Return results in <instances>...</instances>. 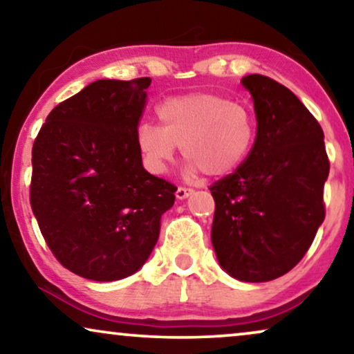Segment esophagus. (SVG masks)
Returning a JSON list of instances; mask_svg holds the SVG:
<instances>
[{
  "label": "esophagus",
  "mask_w": 354,
  "mask_h": 354,
  "mask_svg": "<svg viewBox=\"0 0 354 354\" xmlns=\"http://www.w3.org/2000/svg\"><path fill=\"white\" fill-rule=\"evenodd\" d=\"M193 193V188H187V187H178L177 192H176V196L178 198V200H185V198H188Z\"/></svg>",
  "instance_id": "34e87169"
}]
</instances>
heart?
<instances>
[{"label": "heart", "mask_w": 354, "mask_h": 354, "mask_svg": "<svg viewBox=\"0 0 354 354\" xmlns=\"http://www.w3.org/2000/svg\"><path fill=\"white\" fill-rule=\"evenodd\" d=\"M162 127L138 124L135 142L145 167L162 174L178 147L190 171L219 177L234 172L256 142L254 118L245 106L216 93L172 96L158 106Z\"/></svg>", "instance_id": "obj_1"}]
</instances>
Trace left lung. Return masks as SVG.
I'll use <instances>...</instances> for the list:
<instances>
[{
    "label": "left lung",
    "instance_id": "1",
    "mask_svg": "<svg viewBox=\"0 0 354 354\" xmlns=\"http://www.w3.org/2000/svg\"><path fill=\"white\" fill-rule=\"evenodd\" d=\"M254 147L235 172L209 187L216 211L211 240L219 264L243 282H268L292 270L326 217L328 156L324 132L279 82L251 74Z\"/></svg>",
    "mask_w": 354,
    "mask_h": 354
}]
</instances>
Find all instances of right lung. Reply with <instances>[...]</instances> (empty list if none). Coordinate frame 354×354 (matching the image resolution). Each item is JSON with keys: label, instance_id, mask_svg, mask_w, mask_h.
I'll use <instances>...</instances> for the list:
<instances>
[{"label": "right lung", "instance_id": "obj_1", "mask_svg": "<svg viewBox=\"0 0 354 354\" xmlns=\"http://www.w3.org/2000/svg\"><path fill=\"white\" fill-rule=\"evenodd\" d=\"M149 77L96 80L48 114L32 148L30 206L71 272L129 277L156 245L176 185L143 169L135 142Z\"/></svg>", "mask_w": 354, "mask_h": 354}]
</instances>
